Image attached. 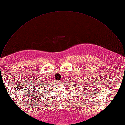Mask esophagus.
<instances>
[{
    "label": "esophagus",
    "instance_id": "34e87169",
    "mask_svg": "<svg viewBox=\"0 0 125 125\" xmlns=\"http://www.w3.org/2000/svg\"><path fill=\"white\" fill-rule=\"evenodd\" d=\"M61 81H59V84H60V83L61 82Z\"/></svg>",
    "mask_w": 125,
    "mask_h": 125
}]
</instances>
